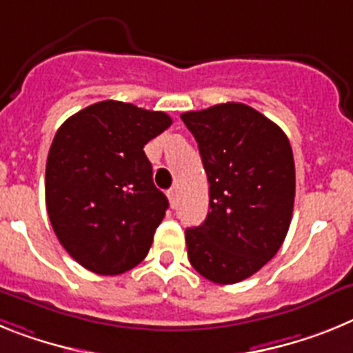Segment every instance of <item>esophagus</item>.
Wrapping results in <instances>:
<instances>
[{"label": "esophagus", "instance_id": "34e87169", "mask_svg": "<svg viewBox=\"0 0 353 353\" xmlns=\"http://www.w3.org/2000/svg\"><path fill=\"white\" fill-rule=\"evenodd\" d=\"M167 197H168V201H170V204H172V206H176V199H177V190L176 188H170L167 192Z\"/></svg>", "mask_w": 353, "mask_h": 353}]
</instances>
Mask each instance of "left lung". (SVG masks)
<instances>
[{
	"instance_id": "obj_1",
	"label": "left lung",
	"mask_w": 353,
	"mask_h": 353,
	"mask_svg": "<svg viewBox=\"0 0 353 353\" xmlns=\"http://www.w3.org/2000/svg\"><path fill=\"white\" fill-rule=\"evenodd\" d=\"M210 183V213L186 229L190 263L216 284H236L281 249L295 202V161L275 122L241 103L186 112Z\"/></svg>"
}]
</instances>
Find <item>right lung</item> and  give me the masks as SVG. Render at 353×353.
I'll list each match as a JSON object with an SVG mask.
<instances>
[{
  "mask_svg": "<svg viewBox=\"0 0 353 353\" xmlns=\"http://www.w3.org/2000/svg\"><path fill=\"white\" fill-rule=\"evenodd\" d=\"M170 124L163 112L101 101L58 128L46 208L63 249L94 274H124L151 249L168 201L152 183L143 145Z\"/></svg>",
  "mask_w": 353,
  "mask_h": 353,
  "instance_id": "1",
  "label": "right lung"
}]
</instances>
